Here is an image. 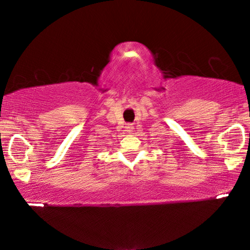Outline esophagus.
Segmentation results:
<instances>
[{
  "mask_svg": "<svg viewBox=\"0 0 250 250\" xmlns=\"http://www.w3.org/2000/svg\"><path fill=\"white\" fill-rule=\"evenodd\" d=\"M125 128H126V129H128V130H126V131H128V132H132V129H133V126H132V125H126V126H125Z\"/></svg>",
  "mask_w": 250,
  "mask_h": 250,
  "instance_id": "34e87169",
  "label": "esophagus"
}]
</instances>
